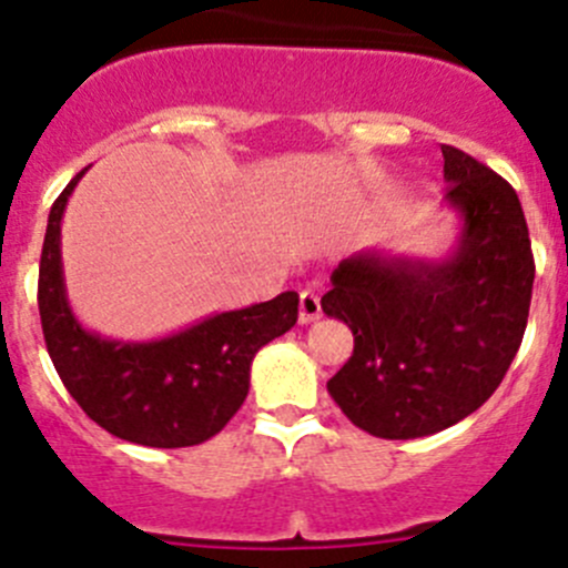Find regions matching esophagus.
Returning <instances> with one entry per match:
<instances>
[{
    "label": "esophagus",
    "instance_id": "34e87169",
    "mask_svg": "<svg viewBox=\"0 0 568 568\" xmlns=\"http://www.w3.org/2000/svg\"><path fill=\"white\" fill-rule=\"evenodd\" d=\"M321 318V302L313 291H302L300 294V324H313Z\"/></svg>",
    "mask_w": 568,
    "mask_h": 568
}]
</instances>
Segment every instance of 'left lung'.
Listing matches in <instances>:
<instances>
[{"mask_svg": "<svg viewBox=\"0 0 568 568\" xmlns=\"http://www.w3.org/2000/svg\"><path fill=\"white\" fill-rule=\"evenodd\" d=\"M445 255L363 250L337 263L321 311L354 335L326 382L343 415L382 439H417L473 415L506 376L528 326L532 252L511 183L443 145Z\"/></svg>", "mask_w": 568, "mask_h": 568, "instance_id": "1", "label": "left lung"}]
</instances>
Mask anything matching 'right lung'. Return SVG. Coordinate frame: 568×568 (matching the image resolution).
<instances>
[{
    "mask_svg": "<svg viewBox=\"0 0 568 568\" xmlns=\"http://www.w3.org/2000/svg\"><path fill=\"white\" fill-rule=\"evenodd\" d=\"M82 170L54 200L40 255L38 307L45 348L90 420L148 448H189L220 434L250 393L255 354L300 316L296 291L214 313L151 341H118L82 326L62 272V216Z\"/></svg>",
    "mask_w": 568,
    "mask_h": 568,
    "instance_id": "obj_1",
    "label": "right lung"
}]
</instances>
